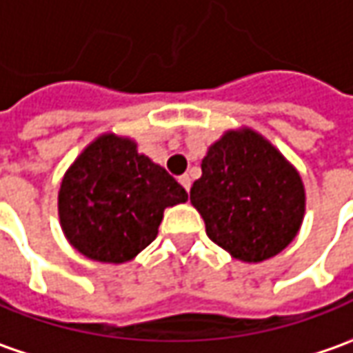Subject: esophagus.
I'll return each mask as SVG.
<instances>
[{
    "label": "esophagus",
    "instance_id": "obj_1",
    "mask_svg": "<svg viewBox=\"0 0 353 353\" xmlns=\"http://www.w3.org/2000/svg\"><path fill=\"white\" fill-rule=\"evenodd\" d=\"M179 183L183 185V189H185V191H189V189H191V177H189L188 174H185V176H181L179 177Z\"/></svg>",
    "mask_w": 353,
    "mask_h": 353
}]
</instances>
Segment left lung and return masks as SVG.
<instances>
[{
  "label": "left lung",
  "mask_w": 353,
  "mask_h": 353,
  "mask_svg": "<svg viewBox=\"0 0 353 353\" xmlns=\"http://www.w3.org/2000/svg\"><path fill=\"white\" fill-rule=\"evenodd\" d=\"M189 197L207 236L236 260L263 261L297 236L305 188L297 170L258 132L228 130L201 162Z\"/></svg>",
  "instance_id": "8db88e82"
}]
</instances>
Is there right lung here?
I'll use <instances>...</instances> for the list:
<instances>
[{
  "mask_svg": "<svg viewBox=\"0 0 353 353\" xmlns=\"http://www.w3.org/2000/svg\"><path fill=\"white\" fill-rule=\"evenodd\" d=\"M188 191L132 140L103 134L70 165L58 193L64 234L85 258L105 263L132 260L158 234L165 207Z\"/></svg>",
  "mask_w": 353,
  "mask_h": 353,
  "instance_id": "1",
  "label": "right lung"
}]
</instances>
